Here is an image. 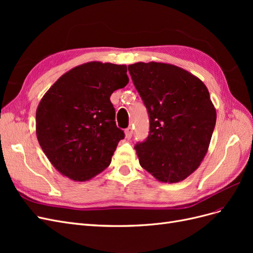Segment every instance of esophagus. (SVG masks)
<instances>
[{
	"label": "esophagus",
	"mask_w": 253,
	"mask_h": 253,
	"mask_svg": "<svg viewBox=\"0 0 253 253\" xmlns=\"http://www.w3.org/2000/svg\"><path fill=\"white\" fill-rule=\"evenodd\" d=\"M125 134H126V139H131L132 136H133V127L132 126H128L125 131Z\"/></svg>",
	"instance_id": "obj_1"
}]
</instances>
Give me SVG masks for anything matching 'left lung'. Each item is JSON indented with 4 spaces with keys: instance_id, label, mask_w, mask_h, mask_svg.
Here are the masks:
<instances>
[{
    "instance_id": "8db88e82",
    "label": "left lung",
    "mask_w": 253,
    "mask_h": 253,
    "mask_svg": "<svg viewBox=\"0 0 253 253\" xmlns=\"http://www.w3.org/2000/svg\"><path fill=\"white\" fill-rule=\"evenodd\" d=\"M128 72L150 117L147 140L135 145L140 166L158 181L186 179L205 158L215 126L208 88L169 63L137 62Z\"/></svg>"
}]
</instances>
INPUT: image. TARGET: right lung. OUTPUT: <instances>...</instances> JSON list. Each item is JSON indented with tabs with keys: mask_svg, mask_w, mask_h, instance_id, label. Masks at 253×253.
Here are the masks:
<instances>
[{
	"mask_svg": "<svg viewBox=\"0 0 253 253\" xmlns=\"http://www.w3.org/2000/svg\"><path fill=\"white\" fill-rule=\"evenodd\" d=\"M126 65L99 61L63 74L36 112L38 141L50 164L74 181L89 180L109 167L124 131L110 100L128 83Z\"/></svg>",
	"mask_w": 253,
	"mask_h": 253,
	"instance_id": "1",
	"label": "right lung"
}]
</instances>
